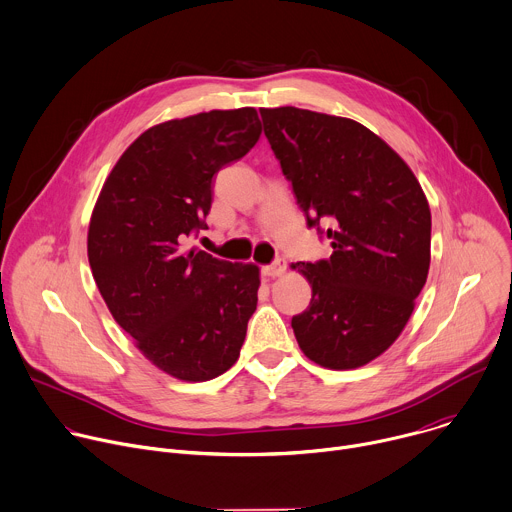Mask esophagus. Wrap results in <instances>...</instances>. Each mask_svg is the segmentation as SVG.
I'll return each instance as SVG.
<instances>
[{"label": "esophagus", "instance_id": "esophagus-1", "mask_svg": "<svg viewBox=\"0 0 512 512\" xmlns=\"http://www.w3.org/2000/svg\"><path fill=\"white\" fill-rule=\"evenodd\" d=\"M285 269H287V261H285V259H277V261H273L271 265H265L261 271H263V275H267V277H279V275L285 273Z\"/></svg>", "mask_w": 512, "mask_h": 512}]
</instances>
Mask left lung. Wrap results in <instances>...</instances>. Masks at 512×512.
Listing matches in <instances>:
<instances>
[{
	"label": "left lung",
	"mask_w": 512,
	"mask_h": 512,
	"mask_svg": "<svg viewBox=\"0 0 512 512\" xmlns=\"http://www.w3.org/2000/svg\"><path fill=\"white\" fill-rule=\"evenodd\" d=\"M259 112L307 227L333 249L291 265L311 283L309 307L291 319L297 344L323 368H360L396 342L426 283L428 201L408 164L360 122L295 106Z\"/></svg>",
	"instance_id": "8db88e82"
}]
</instances>
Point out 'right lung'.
<instances>
[{
  "label": "right lung",
  "instance_id": "obj_1",
  "mask_svg": "<svg viewBox=\"0 0 512 512\" xmlns=\"http://www.w3.org/2000/svg\"><path fill=\"white\" fill-rule=\"evenodd\" d=\"M259 136L255 108L156 124L120 156L90 219L88 261L112 317L179 380L225 374L257 309V265L185 243L207 229L213 177Z\"/></svg>",
  "mask_w": 512,
  "mask_h": 512
}]
</instances>
